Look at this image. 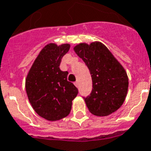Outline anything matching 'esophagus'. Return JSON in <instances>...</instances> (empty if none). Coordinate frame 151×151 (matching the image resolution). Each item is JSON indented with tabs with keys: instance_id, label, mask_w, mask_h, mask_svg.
<instances>
[{
	"instance_id": "esophagus-1",
	"label": "esophagus",
	"mask_w": 151,
	"mask_h": 151,
	"mask_svg": "<svg viewBox=\"0 0 151 151\" xmlns=\"http://www.w3.org/2000/svg\"><path fill=\"white\" fill-rule=\"evenodd\" d=\"M74 85H75L77 88H78L79 87V84H78V81H75L74 82Z\"/></svg>"
}]
</instances>
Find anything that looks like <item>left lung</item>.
I'll list each match as a JSON object with an SVG mask.
<instances>
[{"label": "left lung", "mask_w": 151, "mask_h": 151, "mask_svg": "<svg viewBox=\"0 0 151 151\" xmlns=\"http://www.w3.org/2000/svg\"><path fill=\"white\" fill-rule=\"evenodd\" d=\"M74 51L83 60L92 78V91L83 97L89 111L105 116L119 109L128 91V77L122 65L108 48L99 42L81 43Z\"/></svg>", "instance_id": "8db88e82"}]
</instances>
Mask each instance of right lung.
Returning a JSON list of instances; mask_svg holds the SVG:
<instances>
[{"instance_id": "obj_1", "label": "right lung", "mask_w": 151, "mask_h": 151, "mask_svg": "<svg viewBox=\"0 0 151 151\" xmlns=\"http://www.w3.org/2000/svg\"><path fill=\"white\" fill-rule=\"evenodd\" d=\"M70 50L69 44L50 43L41 50L25 81L29 100L36 113L50 121L69 115L78 88L67 81V71L60 69L61 60Z\"/></svg>"}]
</instances>
